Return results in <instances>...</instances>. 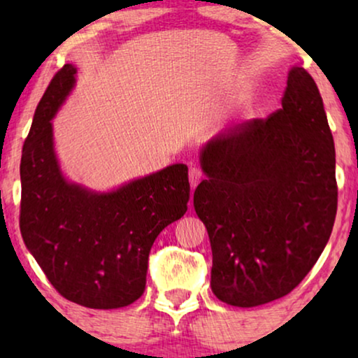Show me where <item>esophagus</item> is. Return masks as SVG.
Instances as JSON below:
<instances>
[{
  "instance_id": "1",
  "label": "esophagus",
  "mask_w": 358,
  "mask_h": 358,
  "mask_svg": "<svg viewBox=\"0 0 358 358\" xmlns=\"http://www.w3.org/2000/svg\"><path fill=\"white\" fill-rule=\"evenodd\" d=\"M200 179H202V171H200L197 166H192V168L189 169V180H190V185L195 187L200 182Z\"/></svg>"
}]
</instances>
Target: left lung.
<instances>
[{"label":"left lung","instance_id":"obj_1","mask_svg":"<svg viewBox=\"0 0 358 358\" xmlns=\"http://www.w3.org/2000/svg\"><path fill=\"white\" fill-rule=\"evenodd\" d=\"M207 179L194 208L212 246V290L251 308L300 285L329 241L337 212L336 150L322 99L293 68L282 109L220 134L202 150Z\"/></svg>","mask_w":358,"mask_h":358}]
</instances>
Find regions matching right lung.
<instances>
[{
  "instance_id": "add662e5",
  "label": "right lung",
  "mask_w": 358,
  "mask_h": 358,
  "mask_svg": "<svg viewBox=\"0 0 358 358\" xmlns=\"http://www.w3.org/2000/svg\"><path fill=\"white\" fill-rule=\"evenodd\" d=\"M76 68L55 73L22 146L19 228L48 282L63 298L114 310L143 295L150 249L187 212V166L173 164L110 194L70 184L58 169L52 117L75 85Z\"/></svg>"
}]
</instances>
